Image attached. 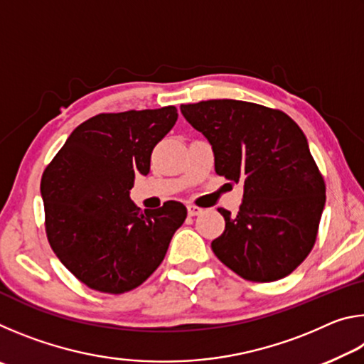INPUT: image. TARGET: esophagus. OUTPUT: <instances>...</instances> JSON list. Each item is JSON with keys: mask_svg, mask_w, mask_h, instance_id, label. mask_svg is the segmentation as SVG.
<instances>
[{"mask_svg": "<svg viewBox=\"0 0 364 364\" xmlns=\"http://www.w3.org/2000/svg\"><path fill=\"white\" fill-rule=\"evenodd\" d=\"M202 212H204V208L197 207V205H194V204H189V205H188V213L191 215V217H196V215H200Z\"/></svg>", "mask_w": 364, "mask_h": 364, "instance_id": "1", "label": "esophagus"}]
</instances>
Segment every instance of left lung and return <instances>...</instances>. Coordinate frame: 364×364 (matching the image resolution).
<instances>
[{"instance_id":"8db88e82","label":"left lung","mask_w":364,"mask_h":364,"mask_svg":"<svg viewBox=\"0 0 364 364\" xmlns=\"http://www.w3.org/2000/svg\"><path fill=\"white\" fill-rule=\"evenodd\" d=\"M181 114L212 146L215 171L244 184L237 215L225 208L213 254L241 278H286L310 254L326 202L324 180L304 132L291 117L260 104L210 100Z\"/></svg>"}]
</instances>
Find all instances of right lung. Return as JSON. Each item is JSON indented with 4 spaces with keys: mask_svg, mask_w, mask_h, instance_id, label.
Here are the masks:
<instances>
[{
    "mask_svg": "<svg viewBox=\"0 0 364 364\" xmlns=\"http://www.w3.org/2000/svg\"><path fill=\"white\" fill-rule=\"evenodd\" d=\"M175 106L100 114L78 125L41 178L48 241L90 289L123 294L162 263L186 220L181 202L144 210L130 199L156 144L173 128Z\"/></svg>",
    "mask_w": 364,
    "mask_h": 364,
    "instance_id": "obj_1",
    "label": "right lung"
}]
</instances>
